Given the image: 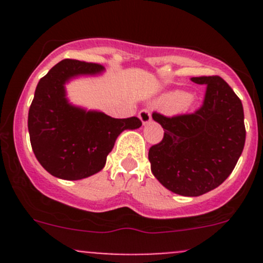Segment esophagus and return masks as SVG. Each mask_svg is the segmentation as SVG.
<instances>
[{"label":"esophagus","instance_id":"esophagus-1","mask_svg":"<svg viewBox=\"0 0 263 263\" xmlns=\"http://www.w3.org/2000/svg\"><path fill=\"white\" fill-rule=\"evenodd\" d=\"M139 118L141 119V122L144 124H147V123H150L151 122V115H150V110H147V109H142V110H140V113H139Z\"/></svg>","mask_w":263,"mask_h":263}]
</instances>
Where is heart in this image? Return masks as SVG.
<instances>
[{
  "label": "heart",
  "mask_w": 263,
  "mask_h": 263,
  "mask_svg": "<svg viewBox=\"0 0 263 263\" xmlns=\"http://www.w3.org/2000/svg\"><path fill=\"white\" fill-rule=\"evenodd\" d=\"M159 103L169 112H188L195 107V97L181 90H174L164 94Z\"/></svg>",
  "instance_id": "b5f03b06"
}]
</instances>
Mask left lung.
<instances>
[{
  "mask_svg": "<svg viewBox=\"0 0 263 263\" xmlns=\"http://www.w3.org/2000/svg\"><path fill=\"white\" fill-rule=\"evenodd\" d=\"M206 85L205 99L192 115L153 113L164 137L148 150L151 172L177 195L196 197L219 187L233 172L246 142L243 105L220 76L191 79Z\"/></svg>",
  "mask_w": 263,
  "mask_h": 263,
  "instance_id": "8db88e82",
  "label": "left lung"
}]
</instances>
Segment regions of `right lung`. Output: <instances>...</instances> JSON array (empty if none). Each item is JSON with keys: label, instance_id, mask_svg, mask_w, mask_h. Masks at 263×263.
I'll return each instance as SVG.
<instances>
[{"label": "right lung", "instance_id": "1", "mask_svg": "<svg viewBox=\"0 0 263 263\" xmlns=\"http://www.w3.org/2000/svg\"><path fill=\"white\" fill-rule=\"evenodd\" d=\"M103 70L98 63L63 60L36 85L28 116L30 144L41 165L57 178L78 181L100 172L117 137L141 127L137 117L112 118L68 103L66 82Z\"/></svg>", "mask_w": 263, "mask_h": 263}]
</instances>
